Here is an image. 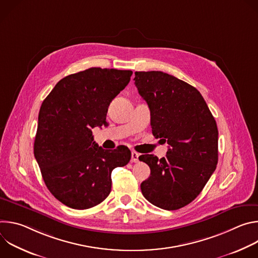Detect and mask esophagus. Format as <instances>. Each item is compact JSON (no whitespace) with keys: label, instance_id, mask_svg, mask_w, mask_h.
I'll list each match as a JSON object with an SVG mask.
<instances>
[{"label":"esophagus","instance_id":"1","mask_svg":"<svg viewBox=\"0 0 258 258\" xmlns=\"http://www.w3.org/2000/svg\"><path fill=\"white\" fill-rule=\"evenodd\" d=\"M139 157H140V154L137 153V152H135V151H133V152H132V159H131V161L134 162V163H137V162H139V160H140Z\"/></svg>","mask_w":258,"mask_h":258}]
</instances>
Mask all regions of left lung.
<instances>
[{
  "mask_svg": "<svg viewBox=\"0 0 258 258\" xmlns=\"http://www.w3.org/2000/svg\"><path fill=\"white\" fill-rule=\"evenodd\" d=\"M135 85L151 113L154 137L169 145L165 157L144 154L150 176L141 183L153 205L176 210L203 190L218 160V131L200 92L162 71H136Z\"/></svg>",
  "mask_w": 258,
  "mask_h": 258,
  "instance_id": "left-lung-1",
  "label": "left lung"
}]
</instances>
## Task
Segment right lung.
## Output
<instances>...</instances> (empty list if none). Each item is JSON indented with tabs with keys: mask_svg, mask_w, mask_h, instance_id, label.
<instances>
[{
	"mask_svg": "<svg viewBox=\"0 0 258 258\" xmlns=\"http://www.w3.org/2000/svg\"><path fill=\"white\" fill-rule=\"evenodd\" d=\"M132 70L92 67L67 76L44 100L33 153L52 195L73 209H88L111 191V172L132 153L109 151L94 141L92 128L107 124L111 101L131 81Z\"/></svg>",
	"mask_w": 258,
	"mask_h": 258,
	"instance_id": "obj_1",
	"label": "right lung"
}]
</instances>
